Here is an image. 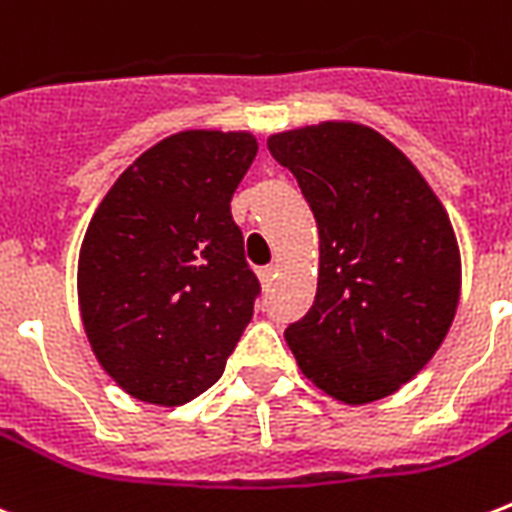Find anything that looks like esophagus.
<instances>
[{"mask_svg":"<svg viewBox=\"0 0 512 512\" xmlns=\"http://www.w3.org/2000/svg\"><path fill=\"white\" fill-rule=\"evenodd\" d=\"M257 276H260V282H263L265 287H271L273 279H276V265H265V268L257 271Z\"/></svg>","mask_w":512,"mask_h":512,"instance_id":"34e87169","label":"esophagus"}]
</instances>
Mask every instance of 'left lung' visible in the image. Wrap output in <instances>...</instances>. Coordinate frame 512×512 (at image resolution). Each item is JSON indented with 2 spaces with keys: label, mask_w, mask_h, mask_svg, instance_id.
<instances>
[{
  "label": "left lung",
  "mask_w": 512,
  "mask_h": 512,
  "mask_svg": "<svg viewBox=\"0 0 512 512\" xmlns=\"http://www.w3.org/2000/svg\"><path fill=\"white\" fill-rule=\"evenodd\" d=\"M319 230L314 306L284 330L298 368L346 405L395 395L454 322L462 257L446 206L373 128L325 120L268 136Z\"/></svg>",
  "instance_id": "left-lung-1"
}]
</instances>
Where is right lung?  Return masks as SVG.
<instances>
[{
	"label": "right lung",
	"instance_id": "obj_1",
	"mask_svg": "<svg viewBox=\"0 0 512 512\" xmlns=\"http://www.w3.org/2000/svg\"><path fill=\"white\" fill-rule=\"evenodd\" d=\"M249 131L193 128L152 144L101 198L77 260L85 335L107 376L177 408L222 376L260 292L230 198Z\"/></svg>",
	"mask_w": 512,
	"mask_h": 512
}]
</instances>
